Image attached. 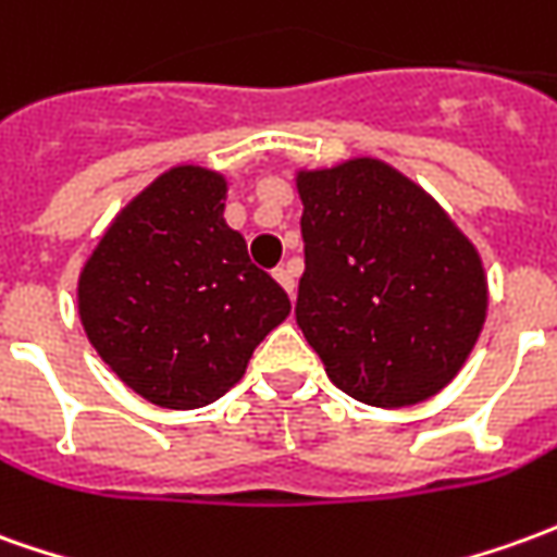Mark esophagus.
<instances>
[{
	"label": "esophagus",
	"instance_id": "34e87169",
	"mask_svg": "<svg viewBox=\"0 0 557 557\" xmlns=\"http://www.w3.org/2000/svg\"><path fill=\"white\" fill-rule=\"evenodd\" d=\"M274 280H277L280 286L286 289V295H289V298H295V274H292L289 265L277 268V271H274Z\"/></svg>",
	"mask_w": 557,
	"mask_h": 557
}]
</instances>
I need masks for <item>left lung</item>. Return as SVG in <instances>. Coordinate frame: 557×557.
<instances>
[{
    "label": "left lung",
    "mask_w": 557,
    "mask_h": 557,
    "mask_svg": "<svg viewBox=\"0 0 557 557\" xmlns=\"http://www.w3.org/2000/svg\"><path fill=\"white\" fill-rule=\"evenodd\" d=\"M305 277L295 319L334 386L398 410L468 361L488 280L468 235L425 189L373 157L301 169Z\"/></svg>",
    "instance_id": "left-lung-1"
}]
</instances>
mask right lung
Returning a JSON list of instances; mask_svg holds the SVG:
<instances>
[{"instance_id": "add662e5", "label": "right lung", "mask_w": 557, "mask_h": 557, "mask_svg": "<svg viewBox=\"0 0 557 557\" xmlns=\"http://www.w3.org/2000/svg\"><path fill=\"white\" fill-rule=\"evenodd\" d=\"M225 193L220 171H162L111 220L77 277V317L92 349L165 410L225 395L292 310L225 225Z\"/></svg>"}]
</instances>
